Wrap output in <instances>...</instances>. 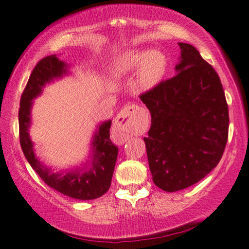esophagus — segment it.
I'll use <instances>...</instances> for the list:
<instances>
[{
  "label": "esophagus",
  "instance_id": "1",
  "mask_svg": "<svg viewBox=\"0 0 249 249\" xmlns=\"http://www.w3.org/2000/svg\"><path fill=\"white\" fill-rule=\"evenodd\" d=\"M137 108L133 105H127L117 115L114 122V135L118 142L123 143L126 139L137 133L138 125L133 117Z\"/></svg>",
  "mask_w": 249,
  "mask_h": 249
}]
</instances>
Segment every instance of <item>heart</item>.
I'll use <instances>...</instances> for the list:
<instances>
[{
  "instance_id": "b5f03b06",
  "label": "heart",
  "mask_w": 249,
  "mask_h": 249,
  "mask_svg": "<svg viewBox=\"0 0 249 249\" xmlns=\"http://www.w3.org/2000/svg\"><path fill=\"white\" fill-rule=\"evenodd\" d=\"M139 67L137 85L140 89L147 90L155 87L161 81L168 67L165 55L161 50L153 49L144 52L132 49L125 52L115 64L116 74H126Z\"/></svg>"
}]
</instances>
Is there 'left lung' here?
<instances>
[{"instance_id": "8db88e82", "label": "left lung", "mask_w": 249, "mask_h": 249, "mask_svg": "<svg viewBox=\"0 0 249 249\" xmlns=\"http://www.w3.org/2000/svg\"><path fill=\"white\" fill-rule=\"evenodd\" d=\"M180 47L175 77L140 95L152 115L146 143L157 187L184 190L221 161L229 135V108L217 72L188 43Z\"/></svg>"}]
</instances>
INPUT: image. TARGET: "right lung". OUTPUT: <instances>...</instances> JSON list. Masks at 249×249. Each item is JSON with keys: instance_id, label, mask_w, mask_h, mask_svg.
Segmentation results:
<instances>
[{"instance_id": "add662e5", "label": "right lung", "mask_w": 249, "mask_h": 249, "mask_svg": "<svg viewBox=\"0 0 249 249\" xmlns=\"http://www.w3.org/2000/svg\"><path fill=\"white\" fill-rule=\"evenodd\" d=\"M67 69L68 65L55 55L40 59L33 69L20 97L18 114L20 146L28 163L48 186L73 199L94 200L109 190L117 160L118 148L110 140L111 121L102 123L94 134L90 166L67 172H53L52 169L41 163L34 154L33 142L28 134L33 99L40 95L46 84L67 73Z\"/></svg>"}]
</instances>
